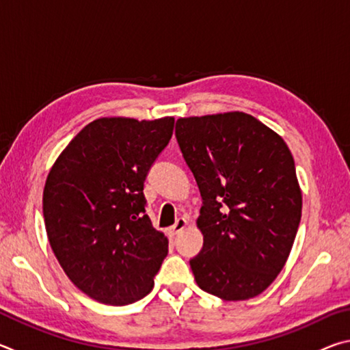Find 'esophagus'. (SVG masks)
Masks as SVG:
<instances>
[{"label":"esophagus","instance_id":"1","mask_svg":"<svg viewBox=\"0 0 350 350\" xmlns=\"http://www.w3.org/2000/svg\"><path fill=\"white\" fill-rule=\"evenodd\" d=\"M187 224H188V222H187V219H185V217H179V219H177V221H176V224L173 225V227L170 228V233L173 234V236L179 234V233L182 232V230L187 227Z\"/></svg>","mask_w":350,"mask_h":350}]
</instances>
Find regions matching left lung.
I'll list each match as a JSON object with an SVG mask.
<instances>
[{
	"label": "left lung",
	"instance_id": "1",
	"mask_svg": "<svg viewBox=\"0 0 350 350\" xmlns=\"http://www.w3.org/2000/svg\"><path fill=\"white\" fill-rule=\"evenodd\" d=\"M176 139L202 198L204 245L189 259L198 286L227 301L262 293L286 264L301 221L292 152L245 112L179 118Z\"/></svg>",
	"mask_w": 350,
	"mask_h": 350
}]
</instances>
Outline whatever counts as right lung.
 I'll return each mask as SVG.
<instances>
[{"label": "right lung", "mask_w": 350, "mask_h": 350, "mask_svg": "<svg viewBox=\"0 0 350 350\" xmlns=\"http://www.w3.org/2000/svg\"><path fill=\"white\" fill-rule=\"evenodd\" d=\"M174 118H97L69 142L47 176L43 216L58 262L98 303L126 306L154 286L168 239L146 215L144 183Z\"/></svg>", "instance_id": "obj_1"}]
</instances>
